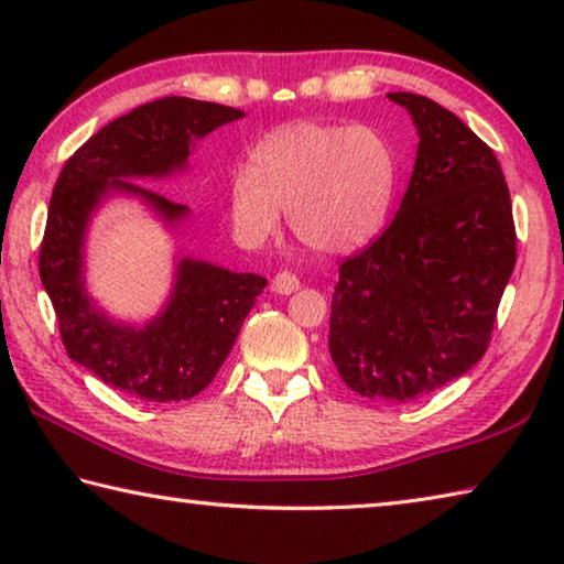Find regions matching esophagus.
I'll return each mask as SVG.
<instances>
[{
	"label": "esophagus",
	"mask_w": 564,
	"mask_h": 564,
	"mask_svg": "<svg viewBox=\"0 0 564 564\" xmlns=\"http://www.w3.org/2000/svg\"><path fill=\"white\" fill-rule=\"evenodd\" d=\"M271 289H273V293H279V295H289V293H293V291H299L301 283H299V279H295L293 273L281 271V273L273 275Z\"/></svg>",
	"instance_id": "34e87169"
}]
</instances>
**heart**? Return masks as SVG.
<instances>
[{
    "mask_svg": "<svg viewBox=\"0 0 564 564\" xmlns=\"http://www.w3.org/2000/svg\"><path fill=\"white\" fill-rule=\"evenodd\" d=\"M395 194L393 151L366 127L293 121L253 149L228 186V216L248 246L275 234L285 208L291 234L321 256L366 246Z\"/></svg>",
    "mask_w": 564,
    "mask_h": 564,
    "instance_id": "heart-1",
    "label": "heart"
}]
</instances>
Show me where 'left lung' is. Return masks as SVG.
<instances>
[{
	"label": "left lung",
	"mask_w": 564,
	"mask_h": 564,
	"mask_svg": "<svg viewBox=\"0 0 564 564\" xmlns=\"http://www.w3.org/2000/svg\"><path fill=\"white\" fill-rule=\"evenodd\" d=\"M388 99L417 129L413 176L383 236L340 263L328 346L350 390L408 403L488 350L518 238L492 149L433 99Z\"/></svg>",
	"instance_id": "1"
}]
</instances>
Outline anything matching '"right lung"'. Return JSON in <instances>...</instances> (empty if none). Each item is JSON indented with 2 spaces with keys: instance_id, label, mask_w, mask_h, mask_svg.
<instances>
[{
  "instance_id": "1",
  "label": "right lung",
  "mask_w": 564,
  "mask_h": 564,
  "mask_svg": "<svg viewBox=\"0 0 564 564\" xmlns=\"http://www.w3.org/2000/svg\"><path fill=\"white\" fill-rule=\"evenodd\" d=\"M243 117V111L214 101L156 99L99 129L76 149L56 178L40 248L44 291L52 299L69 358L131 398L178 403L202 393L224 366L248 311L269 281L181 256L174 289L159 316L144 326L121 323L87 291L84 246L91 216L104 198L131 196L169 228L181 226L188 206L137 181L178 174L188 166L198 139Z\"/></svg>"
}]
</instances>
